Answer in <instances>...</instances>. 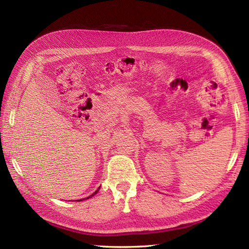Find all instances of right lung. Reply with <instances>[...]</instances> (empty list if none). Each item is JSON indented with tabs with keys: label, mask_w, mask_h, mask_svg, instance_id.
<instances>
[{
	"label": "right lung",
	"mask_w": 249,
	"mask_h": 249,
	"mask_svg": "<svg viewBox=\"0 0 249 249\" xmlns=\"http://www.w3.org/2000/svg\"><path fill=\"white\" fill-rule=\"evenodd\" d=\"M99 189H100V188H99ZM99 189H97V190H96V191H95V192H94L93 194H91V195H90V196H88V197H86V198H83V199H80V200H84V199H88V198H90V197H92L94 194H96V193H97V191H99ZM80 200H77V201H80Z\"/></svg>",
	"instance_id": "add662e5"
}]
</instances>
